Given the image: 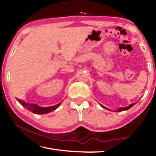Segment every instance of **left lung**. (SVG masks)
I'll use <instances>...</instances> for the list:
<instances>
[{
    "mask_svg": "<svg viewBox=\"0 0 156 156\" xmlns=\"http://www.w3.org/2000/svg\"><path fill=\"white\" fill-rule=\"evenodd\" d=\"M136 103H133V104H131L130 105H129V106L128 107H121V108H120V109H118V110H117V111H116V112H122V111H125V110H128L129 109H130V108L131 107H133V105H135ZM101 106L102 107H103L104 108V109H107V108H106V107H105L104 106H102V105H101Z\"/></svg>",
    "mask_w": 156,
    "mask_h": 156,
    "instance_id": "obj_1",
    "label": "left lung"
}]
</instances>
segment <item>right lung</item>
<instances>
[{"label":"right lung","mask_w":156,"mask_h":156,"mask_svg":"<svg viewBox=\"0 0 156 156\" xmlns=\"http://www.w3.org/2000/svg\"><path fill=\"white\" fill-rule=\"evenodd\" d=\"M17 100L19 102V103L21 105H23V106L25 108H26V109L30 110V112H31L34 113H36V114H45V113L51 112H52V111H54L56 109H57V108L60 106V104H61V102H60V103L56 105H54V106H52V107H38V105L36 104L26 103L25 102H24L22 100L17 98Z\"/></svg>","instance_id":"add662e5"}]
</instances>
